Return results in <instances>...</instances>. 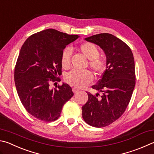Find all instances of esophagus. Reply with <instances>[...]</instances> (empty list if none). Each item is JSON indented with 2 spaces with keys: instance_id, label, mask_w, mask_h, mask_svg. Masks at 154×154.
<instances>
[{
  "instance_id": "obj_1",
  "label": "esophagus",
  "mask_w": 154,
  "mask_h": 154,
  "mask_svg": "<svg viewBox=\"0 0 154 154\" xmlns=\"http://www.w3.org/2000/svg\"><path fill=\"white\" fill-rule=\"evenodd\" d=\"M72 91H73L74 94H76L78 91H79V89H77V88H72Z\"/></svg>"
}]
</instances>
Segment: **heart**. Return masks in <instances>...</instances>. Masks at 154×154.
Instances as JSON below:
<instances>
[{
	"label": "heart",
	"mask_w": 154,
	"mask_h": 154,
	"mask_svg": "<svg viewBox=\"0 0 154 154\" xmlns=\"http://www.w3.org/2000/svg\"><path fill=\"white\" fill-rule=\"evenodd\" d=\"M81 52L89 59V66L97 74H100L106 68L105 59L100 56V50L94 44L89 42H83L79 46ZM71 50L65 48L61 54V65L64 69H69L71 65ZM94 79L92 72L89 70L78 71L72 70L66 75V83L76 88H84L89 84Z\"/></svg>",
	"instance_id": "obj_1"
}]
</instances>
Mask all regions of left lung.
Masks as SVG:
<instances>
[{
  "label": "left lung",
  "mask_w": 154,
  "mask_h": 154,
  "mask_svg": "<svg viewBox=\"0 0 154 154\" xmlns=\"http://www.w3.org/2000/svg\"><path fill=\"white\" fill-rule=\"evenodd\" d=\"M100 46L106 56V69L92 88L103 94L87 92L88 100L82 107L86 123L104 127L121 117L128 106L135 85L133 54L127 44L110 33H104L85 38Z\"/></svg>",
  "instance_id": "1"
}]
</instances>
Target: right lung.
<instances>
[{
	"label": "right lung",
	"mask_w": 154,
	"mask_h": 154,
	"mask_svg": "<svg viewBox=\"0 0 154 154\" xmlns=\"http://www.w3.org/2000/svg\"><path fill=\"white\" fill-rule=\"evenodd\" d=\"M79 38L54 29L34 33L22 46L14 78L22 104L31 115L44 122L60 116L64 104L74 94L68 84L50 89V83L60 81L61 54L66 45Z\"/></svg>",
	"instance_id": "1"
}]
</instances>
